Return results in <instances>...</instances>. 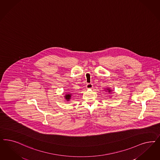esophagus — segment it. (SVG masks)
I'll return each mask as SVG.
<instances>
[{
  "label": "esophagus",
  "instance_id": "obj_1",
  "mask_svg": "<svg viewBox=\"0 0 160 160\" xmlns=\"http://www.w3.org/2000/svg\"><path fill=\"white\" fill-rule=\"evenodd\" d=\"M92 83H87L86 85V87L87 89H91V88H92Z\"/></svg>",
  "mask_w": 160,
  "mask_h": 160
}]
</instances>
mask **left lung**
I'll return each mask as SVG.
<instances>
[{
	"instance_id": "1",
	"label": "left lung",
	"mask_w": 160,
	"mask_h": 160,
	"mask_svg": "<svg viewBox=\"0 0 160 160\" xmlns=\"http://www.w3.org/2000/svg\"><path fill=\"white\" fill-rule=\"evenodd\" d=\"M107 91L109 93L111 92V90L109 89V88H108V89H107Z\"/></svg>"
}]
</instances>
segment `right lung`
Returning <instances> with one entry per match:
<instances>
[{
  "label": "right lung",
  "mask_w": 160,
  "mask_h": 160,
  "mask_svg": "<svg viewBox=\"0 0 160 160\" xmlns=\"http://www.w3.org/2000/svg\"><path fill=\"white\" fill-rule=\"evenodd\" d=\"M71 95H72V94L71 93H67L65 95V99L67 101H69V99H71Z\"/></svg>",
  "instance_id": "add662e5"
}]
</instances>
